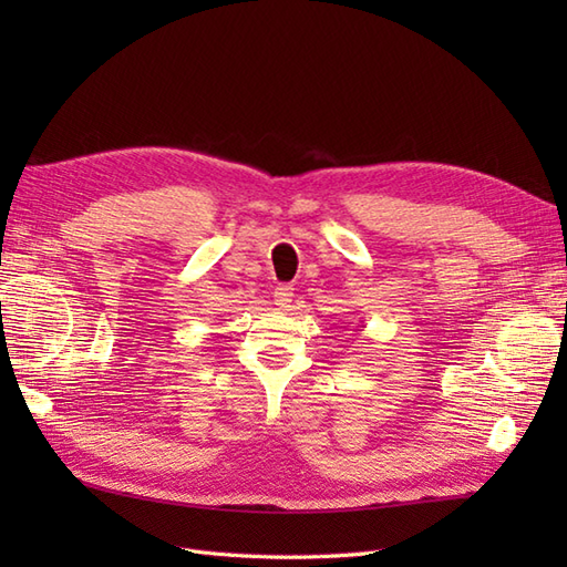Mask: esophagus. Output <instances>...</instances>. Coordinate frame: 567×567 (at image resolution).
Segmentation results:
<instances>
[{
  "mask_svg": "<svg viewBox=\"0 0 567 567\" xmlns=\"http://www.w3.org/2000/svg\"><path fill=\"white\" fill-rule=\"evenodd\" d=\"M274 302H277L279 307H290V302H293V288L290 286L274 288Z\"/></svg>",
  "mask_w": 567,
  "mask_h": 567,
  "instance_id": "34e87169",
  "label": "esophagus"
}]
</instances>
